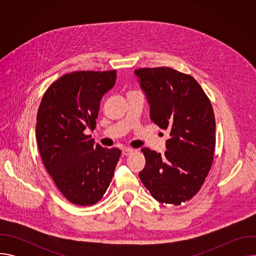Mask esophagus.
<instances>
[{"label":"esophagus","mask_w":256,"mask_h":256,"mask_svg":"<svg viewBox=\"0 0 256 256\" xmlns=\"http://www.w3.org/2000/svg\"><path fill=\"white\" fill-rule=\"evenodd\" d=\"M132 152H134V150L130 149V148H124V149H122V153L124 156H128V155H130Z\"/></svg>","instance_id":"obj_1"}]
</instances>
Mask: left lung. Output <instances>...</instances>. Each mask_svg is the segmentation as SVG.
<instances>
[{"mask_svg":"<svg viewBox=\"0 0 256 256\" xmlns=\"http://www.w3.org/2000/svg\"><path fill=\"white\" fill-rule=\"evenodd\" d=\"M150 105V118L170 132L167 151H140V179L162 204L179 206L200 190L214 160L216 120L210 99L194 77L168 66L134 70Z\"/></svg>","mask_w":256,"mask_h":256,"instance_id":"8db88e82","label":"left lung"}]
</instances>
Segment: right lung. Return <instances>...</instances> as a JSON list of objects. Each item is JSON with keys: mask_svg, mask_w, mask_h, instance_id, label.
<instances>
[{"mask_svg": "<svg viewBox=\"0 0 256 256\" xmlns=\"http://www.w3.org/2000/svg\"><path fill=\"white\" fill-rule=\"evenodd\" d=\"M116 80V70L70 72L48 87L38 108L36 140L42 160L56 188L74 204L99 202L120 160V149L102 148L84 134L95 128L101 99Z\"/></svg>", "mask_w": 256, "mask_h": 256, "instance_id": "1", "label": "right lung"}]
</instances>
